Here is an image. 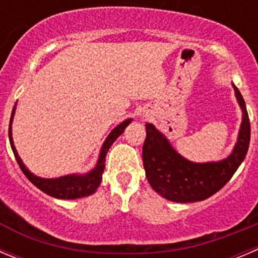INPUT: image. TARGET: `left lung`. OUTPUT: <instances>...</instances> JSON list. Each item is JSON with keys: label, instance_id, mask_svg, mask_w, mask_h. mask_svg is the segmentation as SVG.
Here are the masks:
<instances>
[{"label": "left lung", "instance_id": "obj_1", "mask_svg": "<svg viewBox=\"0 0 258 258\" xmlns=\"http://www.w3.org/2000/svg\"><path fill=\"white\" fill-rule=\"evenodd\" d=\"M231 86L242 110V122L233 151L220 161H189L176 152L167 137L155 125L146 124L143 166L148 183L161 197L179 203L207 200L219 192L240 166L249 146L251 124L239 89L234 84Z\"/></svg>", "mask_w": 258, "mask_h": 258}]
</instances>
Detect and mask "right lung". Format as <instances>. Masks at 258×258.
Instances as JSON below:
<instances>
[{"mask_svg": "<svg viewBox=\"0 0 258 258\" xmlns=\"http://www.w3.org/2000/svg\"><path fill=\"white\" fill-rule=\"evenodd\" d=\"M15 110L16 105L14 106L13 112H11L10 126H9V139H10L11 150H13L16 161H18L21 171L24 172V175L27 176L38 189H41L43 193H46V195L51 196V197L53 198H58V200H75V198L88 197V196L96 193L97 188L100 186L101 180H102V172L103 170H105L106 155H107L108 150H110V147L112 146L113 142L116 141V139L124 133L125 127L133 121V119H126L122 122H120L117 126L113 127L112 131H111V133L107 136V138L103 142L96 166H94L91 171L86 172V174H68V175L58 176V178H41V176L34 175V174L25 166L23 160H21L20 156H19L18 151H16L15 145H14L13 121L14 115H15Z\"/></svg>", "mask_w": 258, "mask_h": 258, "instance_id": "add662e5", "label": "right lung"}]
</instances>
